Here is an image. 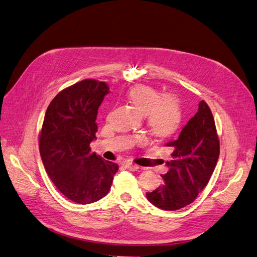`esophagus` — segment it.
<instances>
[{
	"instance_id": "esophagus-1",
	"label": "esophagus",
	"mask_w": 257,
	"mask_h": 257,
	"mask_svg": "<svg viewBox=\"0 0 257 257\" xmlns=\"http://www.w3.org/2000/svg\"><path fill=\"white\" fill-rule=\"evenodd\" d=\"M125 167H126V169H128V170H130V171H138V170L140 169L139 165L134 164V163H131V162H127V163L125 164Z\"/></svg>"
}]
</instances>
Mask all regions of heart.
I'll use <instances>...</instances> for the list:
<instances>
[{"label":"heart","instance_id":"obj_1","mask_svg":"<svg viewBox=\"0 0 257 257\" xmlns=\"http://www.w3.org/2000/svg\"><path fill=\"white\" fill-rule=\"evenodd\" d=\"M128 98L143 115L156 136L167 137L175 131L181 120V109L177 99L172 95L160 97L158 90L148 85L132 87Z\"/></svg>","mask_w":257,"mask_h":257}]
</instances>
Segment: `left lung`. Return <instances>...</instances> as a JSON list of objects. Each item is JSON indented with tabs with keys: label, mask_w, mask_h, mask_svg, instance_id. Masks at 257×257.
<instances>
[{
	"label": "left lung",
	"mask_w": 257,
	"mask_h": 257,
	"mask_svg": "<svg viewBox=\"0 0 257 257\" xmlns=\"http://www.w3.org/2000/svg\"><path fill=\"white\" fill-rule=\"evenodd\" d=\"M165 146L173 151V160L167 161L169 171L163 184L147 192L154 206L163 210H178L191 204L208 181L216 168L220 143L212 113L202 100L192 118L181 129L177 140Z\"/></svg>",
	"instance_id": "obj_1"
}]
</instances>
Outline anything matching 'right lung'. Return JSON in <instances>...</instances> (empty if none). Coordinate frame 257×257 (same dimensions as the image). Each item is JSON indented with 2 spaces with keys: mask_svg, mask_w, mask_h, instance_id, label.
<instances>
[{
  "mask_svg": "<svg viewBox=\"0 0 257 257\" xmlns=\"http://www.w3.org/2000/svg\"><path fill=\"white\" fill-rule=\"evenodd\" d=\"M104 82L87 79L63 89L49 104L39 152L52 183L70 201L90 204L109 192L118 165L90 152L97 113L109 94Z\"/></svg>",
  "mask_w": 257,
  "mask_h": 257,
  "instance_id": "add662e5",
  "label": "right lung"
}]
</instances>
